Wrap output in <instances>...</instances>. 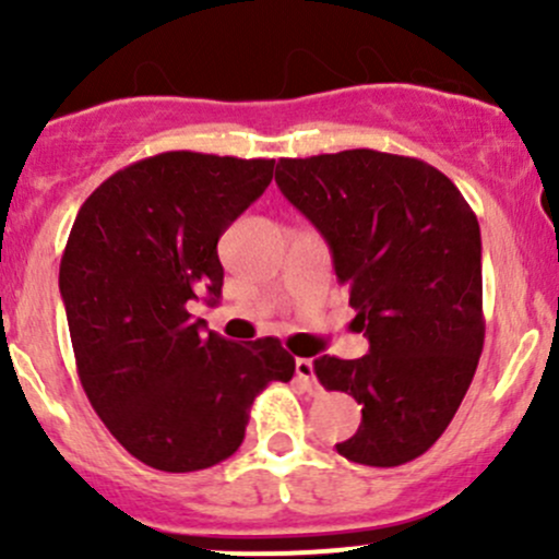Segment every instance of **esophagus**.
I'll use <instances>...</instances> for the list:
<instances>
[{"label":"esophagus","mask_w":559,"mask_h":559,"mask_svg":"<svg viewBox=\"0 0 559 559\" xmlns=\"http://www.w3.org/2000/svg\"><path fill=\"white\" fill-rule=\"evenodd\" d=\"M295 373H297V379L300 381H306V386L311 389H316V381H313V359H306V357H300L295 362Z\"/></svg>","instance_id":"obj_1"}]
</instances>
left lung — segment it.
Returning a JSON list of instances; mask_svg holds the SVG:
<instances>
[{"instance_id":"left-lung-1","label":"left lung","mask_w":559,"mask_h":559,"mask_svg":"<svg viewBox=\"0 0 559 559\" xmlns=\"http://www.w3.org/2000/svg\"><path fill=\"white\" fill-rule=\"evenodd\" d=\"M275 183L332 251L370 352L324 354L316 379L362 405L337 454L394 467L454 419L484 348L481 233L460 189L414 156L373 148L278 159Z\"/></svg>"}]
</instances>
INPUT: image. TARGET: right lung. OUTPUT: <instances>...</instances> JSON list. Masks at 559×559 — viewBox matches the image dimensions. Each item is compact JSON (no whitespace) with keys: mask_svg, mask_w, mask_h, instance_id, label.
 <instances>
[{"mask_svg":"<svg viewBox=\"0 0 559 559\" xmlns=\"http://www.w3.org/2000/svg\"><path fill=\"white\" fill-rule=\"evenodd\" d=\"M275 159L167 151L112 173L78 211L59 267L78 376L118 443L191 473L243 443L253 397L292 381L278 337L202 332L189 300L218 302V238L273 180Z\"/></svg>","mask_w":559,"mask_h":559,"instance_id":"1","label":"right lung"}]
</instances>
